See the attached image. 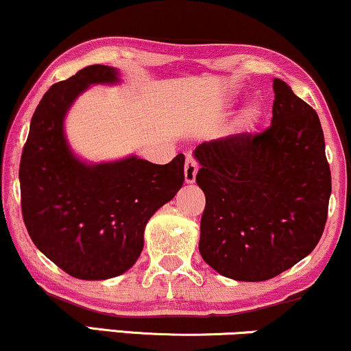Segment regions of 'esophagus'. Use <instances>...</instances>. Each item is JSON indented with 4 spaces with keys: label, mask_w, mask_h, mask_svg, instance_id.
<instances>
[{
    "label": "esophagus",
    "mask_w": 351,
    "mask_h": 351,
    "mask_svg": "<svg viewBox=\"0 0 351 351\" xmlns=\"http://www.w3.org/2000/svg\"><path fill=\"white\" fill-rule=\"evenodd\" d=\"M197 162L193 155H188L184 162V181L186 183H194L196 181V173H197Z\"/></svg>",
    "instance_id": "obj_1"
}]
</instances>
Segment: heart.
I'll list each match as a JSON object with an SVG mask.
<instances>
[{
  "label": "heart",
  "mask_w": 351,
  "mask_h": 351,
  "mask_svg": "<svg viewBox=\"0 0 351 351\" xmlns=\"http://www.w3.org/2000/svg\"><path fill=\"white\" fill-rule=\"evenodd\" d=\"M257 118H259V108H257V106H250V108L246 110V119L252 123L256 121Z\"/></svg>",
  "instance_id": "heart-1"
}]
</instances>
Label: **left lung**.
<instances>
[{
    "label": "left lung",
    "instance_id": "obj_1",
    "mask_svg": "<svg viewBox=\"0 0 351 351\" xmlns=\"http://www.w3.org/2000/svg\"><path fill=\"white\" fill-rule=\"evenodd\" d=\"M272 123L199 144L206 194L199 251L223 277L263 282L304 259L322 237L332 191L317 113L274 79Z\"/></svg>",
    "mask_w": 351,
    "mask_h": 351
}]
</instances>
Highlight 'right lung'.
I'll list each match as a JSON object with an SVG mask.
<instances>
[{"label": "right lung", "instance_id": "obj_1", "mask_svg": "<svg viewBox=\"0 0 351 351\" xmlns=\"http://www.w3.org/2000/svg\"><path fill=\"white\" fill-rule=\"evenodd\" d=\"M118 71L92 64L56 82L40 100L22 149L21 207L34 245L66 274L105 280L132 267L144 228L184 181V155L167 165L137 157L86 165L63 132L68 108L90 84L117 82Z\"/></svg>", "mask_w": 351, "mask_h": 351}]
</instances>
